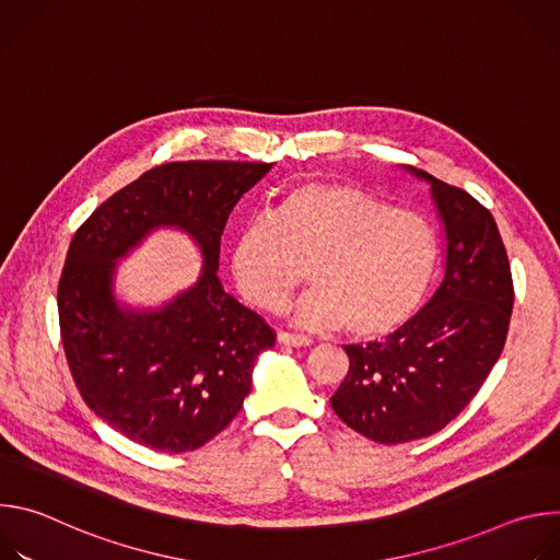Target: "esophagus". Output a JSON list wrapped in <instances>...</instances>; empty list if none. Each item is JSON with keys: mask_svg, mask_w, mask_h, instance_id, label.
<instances>
[{"mask_svg": "<svg viewBox=\"0 0 560 560\" xmlns=\"http://www.w3.org/2000/svg\"><path fill=\"white\" fill-rule=\"evenodd\" d=\"M277 341L281 343V346H292V348H307V346H312V339L310 337H305V335H292V332H279L277 335Z\"/></svg>", "mask_w": 560, "mask_h": 560, "instance_id": "1", "label": "esophagus"}]
</instances>
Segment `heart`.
I'll return each instance as SVG.
<instances>
[{"mask_svg":"<svg viewBox=\"0 0 560 560\" xmlns=\"http://www.w3.org/2000/svg\"><path fill=\"white\" fill-rule=\"evenodd\" d=\"M439 266V234L417 210L348 184L310 182L285 190L270 217L238 228L230 270L250 303L279 312L307 279L290 312L310 330L348 328L381 339L408 326L423 307Z\"/></svg>","mask_w":560,"mask_h":560,"instance_id":"b5f03b06","label":"heart"}]
</instances>
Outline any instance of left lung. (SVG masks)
<instances>
[{
    "mask_svg": "<svg viewBox=\"0 0 560 560\" xmlns=\"http://www.w3.org/2000/svg\"><path fill=\"white\" fill-rule=\"evenodd\" d=\"M445 236L443 281L385 341L343 346L350 370L330 398L337 417L374 443L430 436L456 419L499 361L514 303L503 238L488 208L423 171Z\"/></svg>",
    "mask_w": 560,
    "mask_h": 560,
    "instance_id": "8db88e82",
    "label": "left lung"
}]
</instances>
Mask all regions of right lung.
Wrapping results in <instances>:
<instances>
[{"instance_id": "add662e5", "label": "right lung", "mask_w": 560, "mask_h": 560, "mask_svg": "<svg viewBox=\"0 0 560 560\" xmlns=\"http://www.w3.org/2000/svg\"><path fill=\"white\" fill-rule=\"evenodd\" d=\"M272 164L156 166L106 199L72 236L57 305L66 359L89 408L130 441L190 452L244 406L257 357L275 332L219 277L228 214ZM188 233L202 253L198 281L156 308L114 292L118 261L156 229Z\"/></svg>"}]
</instances>
